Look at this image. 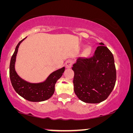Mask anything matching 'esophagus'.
Instances as JSON below:
<instances>
[{"instance_id":"34e87169","label":"esophagus","mask_w":133,"mask_h":133,"mask_svg":"<svg viewBox=\"0 0 133 133\" xmlns=\"http://www.w3.org/2000/svg\"><path fill=\"white\" fill-rule=\"evenodd\" d=\"M72 64H73V61L71 60H68L65 63V66H66V68H70L71 67Z\"/></svg>"}]
</instances>
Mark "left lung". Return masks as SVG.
Here are the masks:
<instances>
[{"instance_id": "left-lung-1", "label": "left lung", "mask_w": 133, "mask_h": 133, "mask_svg": "<svg viewBox=\"0 0 133 133\" xmlns=\"http://www.w3.org/2000/svg\"><path fill=\"white\" fill-rule=\"evenodd\" d=\"M91 57H80L73 65L74 91L79 100L97 104L105 101L115 84L117 73L113 54L102 42Z\"/></svg>"}]
</instances>
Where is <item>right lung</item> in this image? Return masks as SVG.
Returning a JSON list of instances; mask_svg holds the SVG:
<instances>
[{
	"mask_svg": "<svg viewBox=\"0 0 133 133\" xmlns=\"http://www.w3.org/2000/svg\"><path fill=\"white\" fill-rule=\"evenodd\" d=\"M26 38V37H25ZM24 38V39H25ZM22 39L16 45L10 63V78L11 85L19 96L31 102H42L46 101L52 97L55 91V84L57 80L63 75L65 67L51 73L43 83H30L22 79L15 70V63L19 44L24 40Z\"/></svg>",
	"mask_w": 133,
	"mask_h": 133,
	"instance_id": "add662e5",
	"label": "right lung"
}]
</instances>
